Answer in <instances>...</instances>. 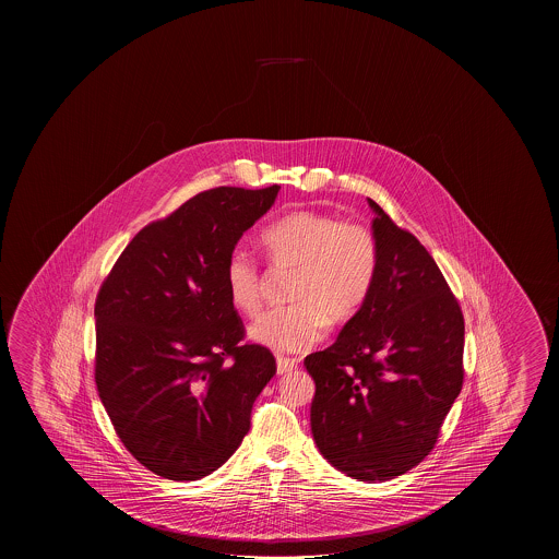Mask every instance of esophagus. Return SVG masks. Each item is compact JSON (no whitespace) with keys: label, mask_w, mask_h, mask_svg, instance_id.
Instances as JSON below:
<instances>
[{"label":"esophagus","mask_w":559,"mask_h":559,"mask_svg":"<svg viewBox=\"0 0 559 559\" xmlns=\"http://www.w3.org/2000/svg\"><path fill=\"white\" fill-rule=\"evenodd\" d=\"M298 367V360L294 358L276 357V372L278 374H290Z\"/></svg>","instance_id":"1"}]
</instances>
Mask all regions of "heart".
<instances>
[{
	"instance_id": "obj_1",
	"label": "heart",
	"mask_w": 559,
	"mask_h": 559,
	"mask_svg": "<svg viewBox=\"0 0 559 559\" xmlns=\"http://www.w3.org/2000/svg\"><path fill=\"white\" fill-rule=\"evenodd\" d=\"M261 246L275 269L294 271L290 306L261 313L248 335L263 347L300 353L323 335L325 320H348L367 302L378 269V246L365 226L330 214L296 211L261 234ZM229 302L241 313L261 306L263 275L243 249L231 251L224 269Z\"/></svg>"
}]
</instances>
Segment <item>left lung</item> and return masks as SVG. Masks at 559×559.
I'll list each match as a JSON object with an SVG mask.
<instances>
[{"label":"left lung","instance_id":"obj_1","mask_svg":"<svg viewBox=\"0 0 559 559\" xmlns=\"http://www.w3.org/2000/svg\"><path fill=\"white\" fill-rule=\"evenodd\" d=\"M378 269L337 341L304 360L316 382L311 435L358 481L417 466L462 390L464 318L435 259L368 199Z\"/></svg>","mask_w":559,"mask_h":559}]
</instances>
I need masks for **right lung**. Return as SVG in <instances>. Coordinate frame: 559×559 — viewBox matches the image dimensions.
Listing matches in <instances>:
<instances>
[{"instance_id":"1","label":"right lung","mask_w":559,"mask_h":559,"mask_svg":"<svg viewBox=\"0 0 559 559\" xmlns=\"http://www.w3.org/2000/svg\"><path fill=\"white\" fill-rule=\"evenodd\" d=\"M278 191L199 192L138 231L97 296V392L122 444L165 479L194 481L228 462L275 376L269 348L239 345L224 269Z\"/></svg>"}]
</instances>
